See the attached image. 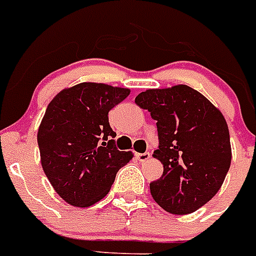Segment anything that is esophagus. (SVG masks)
Masks as SVG:
<instances>
[{
  "mask_svg": "<svg viewBox=\"0 0 256 256\" xmlns=\"http://www.w3.org/2000/svg\"><path fill=\"white\" fill-rule=\"evenodd\" d=\"M135 156H136V158H138L140 162H146V161H148V158H151V154H150V152H144V154H136Z\"/></svg>",
  "mask_w": 256,
  "mask_h": 256,
  "instance_id": "1",
  "label": "esophagus"
}]
</instances>
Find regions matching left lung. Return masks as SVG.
<instances>
[{"instance_id":"obj_1","label":"left lung","mask_w":256,"mask_h":256,"mask_svg":"<svg viewBox=\"0 0 256 256\" xmlns=\"http://www.w3.org/2000/svg\"><path fill=\"white\" fill-rule=\"evenodd\" d=\"M156 121L158 148L154 158L162 176L150 184L151 195L165 211L195 212L220 190L232 161L224 116L188 86L147 90L135 98Z\"/></svg>"}]
</instances>
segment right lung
Returning <instances> with one entry per match:
<instances>
[{
  "label": "right lung",
  "mask_w": 256,
  "mask_h": 256,
  "mask_svg": "<svg viewBox=\"0 0 256 256\" xmlns=\"http://www.w3.org/2000/svg\"><path fill=\"white\" fill-rule=\"evenodd\" d=\"M128 94V88L80 83L49 102L38 132L42 170L68 204H95L132 160V152L116 147L108 118L109 110Z\"/></svg>",
  "instance_id": "1"
}]
</instances>
